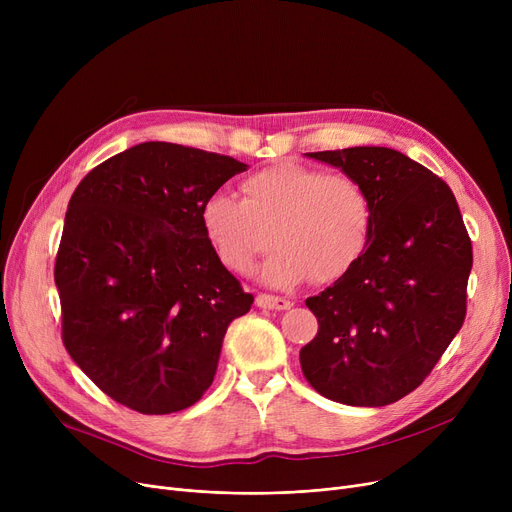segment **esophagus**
<instances>
[{
  "label": "esophagus",
  "mask_w": 512,
  "mask_h": 512,
  "mask_svg": "<svg viewBox=\"0 0 512 512\" xmlns=\"http://www.w3.org/2000/svg\"><path fill=\"white\" fill-rule=\"evenodd\" d=\"M255 305L259 309H276V311H284V309H290L292 303L284 297H274V294H257L255 299Z\"/></svg>",
  "instance_id": "1"
}]
</instances>
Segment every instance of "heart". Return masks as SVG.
Instances as JSON below:
<instances>
[{
	"label": "heart",
	"instance_id": "obj_1",
	"mask_svg": "<svg viewBox=\"0 0 512 512\" xmlns=\"http://www.w3.org/2000/svg\"><path fill=\"white\" fill-rule=\"evenodd\" d=\"M205 236L222 263L247 274L274 245L261 276L288 288L311 278L328 284L353 270L373 228V201L363 182L301 164H278L242 182V199L211 195L201 207Z\"/></svg>",
	"mask_w": 512,
	"mask_h": 512
}]
</instances>
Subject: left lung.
<instances>
[{"mask_svg":"<svg viewBox=\"0 0 512 512\" xmlns=\"http://www.w3.org/2000/svg\"><path fill=\"white\" fill-rule=\"evenodd\" d=\"M307 155L363 182L373 228L353 270L305 301L319 330L301 348L303 375L342 405H392L421 386L463 326L471 238L450 186L405 153Z\"/></svg>","mask_w":512,"mask_h":512,"instance_id":"obj_1","label":"left lung"}]
</instances>
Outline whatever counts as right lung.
<instances>
[{"label": "right lung", "mask_w": 512, "mask_h": 512, "mask_svg": "<svg viewBox=\"0 0 512 512\" xmlns=\"http://www.w3.org/2000/svg\"><path fill=\"white\" fill-rule=\"evenodd\" d=\"M247 168L230 155L149 141L76 186L53 272L62 340L120 405L168 415L211 386L224 334L253 294L215 253L201 207Z\"/></svg>", "instance_id": "right-lung-1"}]
</instances>
